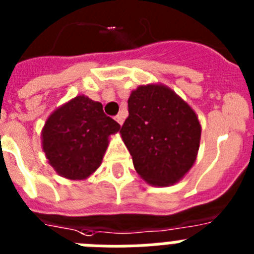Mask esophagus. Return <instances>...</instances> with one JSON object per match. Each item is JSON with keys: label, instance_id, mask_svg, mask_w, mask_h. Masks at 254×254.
Listing matches in <instances>:
<instances>
[{"label": "esophagus", "instance_id": "1", "mask_svg": "<svg viewBox=\"0 0 254 254\" xmlns=\"http://www.w3.org/2000/svg\"><path fill=\"white\" fill-rule=\"evenodd\" d=\"M115 119H116V121L119 124H120V125H123V123H124V116H123V115H117V116L115 117Z\"/></svg>", "mask_w": 254, "mask_h": 254}]
</instances>
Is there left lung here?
I'll use <instances>...</instances> for the list:
<instances>
[{
    "mask_svg": "<svg viewBox=\"0 0 254 254\" xmlns=\"http://www.w3.org/2000/svg\"><path fill=\"white\" fill-rule=\"evenodd\" d=\"M121 137L137 173L152 186H170L195 163L201 127L182 98L168 86L140 85L127 99Z\"/></svg>",
    "mask_w": 254,
    "mask_h": 254,
    "instance_id": "left-lung-1",
    "label": "left lung"
}]
</instances>
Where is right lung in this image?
Returning <instances> with one entry per match:
<instances>
[{
	"label": "right lung",
	"instance_id": "add662e5",
	"mask_svg": "<svg viewBox=\"0 0 254 254\" xmlns=\"http://www.w3.org/2000/svg\"><path fill=\"white\" fill-rule=\"evenodd\" d=\"M120 125L103 112L99 102L85 95L57 108L42 129V148L59 176L85 180L99 168L108 138Z\"/></svg>",
	"mask_w": 254,
	"mask_h": 254
}]
</instances>
